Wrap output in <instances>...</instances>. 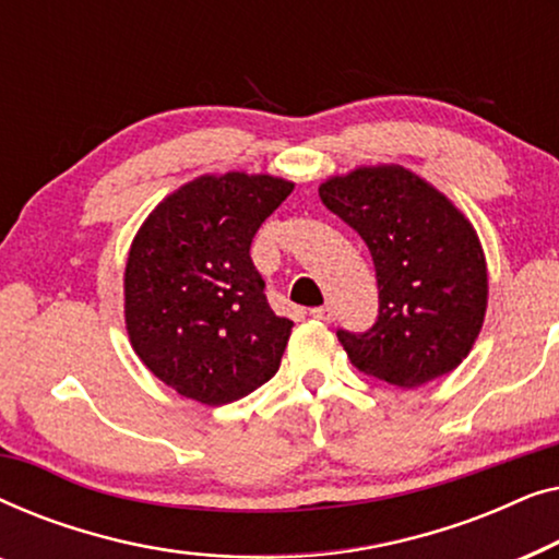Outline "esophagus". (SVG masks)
Instances as JSON below:
<instances>
[{
  "instance_id": "1",
  "label": "esophagus",
  "mask_w": 559,
  "mask_h": 559,
  "mask_svg": "<svg viewBox=\"0 0 559 559\" xmlns=\"http://www.w3.org/2000/svg\"><path fill=\"white\" fill-rule=\"evenodd\" d=\"M310 316L316 318V320H323V323H333L335 310L331 308V305H323V308H312Z\"/></svg>"
}]
</instances>
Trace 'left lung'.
Here are the masks:
<instances>
[{
	"label": "left lung",
	"mask_w": 559,
	"mask_h": 559,
	"mask_svg": "<svg viewBox=\"0 0 559 559\" xmlns=\"http://www.w3.org/2000/svg\"><path fill=\"white\" fill-rule=\"evenodd\" d=\"M318 193L356 228L377 270V323L364 335L338 331L350 364L402 389L457 369L488 308L486 254L471 218L423 175L394 163L331 175Z\"/></svg>",
	"instance_id": "left-lung-1"
}]
</instances>
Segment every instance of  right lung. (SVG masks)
I'll return each mask as SVG.
<instances>
[{
    "mask_svg": "<svg viewBox=\"0 0 559 559\" xmlns=\"http://www.w3.org/2000/svg\"><path fill=\"white\" fill-rule=\"evenodd\" d=\"M293 188L270 173L198 175L134 234L127 335L140 361L180 396L218 407L277 373L293 320L272 312L249 247Z\"/></svg>",
    "mask_w": 559,
    "mask_h": 559,
    "instance_id": "obj_1",
    "label": "right lung"
}]
</instances>
